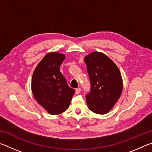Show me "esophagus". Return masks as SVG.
<instances>
[{"instance_id":"34e87169","label":"esophagus","mask_w":152,"mask_h":152,"mask_svg":"<svg viewBox=\"0 0 152 152\" xmlns=\"http://www.w3.org/2000/svg\"><path fill=\"white\" fill-rule=\"evenodd\" d=\"M81 91V88H77L75 89V94H79V93Z\"/></svg>"}]
</instances>
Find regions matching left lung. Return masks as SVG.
Listing matches in <instances>:
<instances>
[{"mask_svg": "<svg viewBox=\"0 0 152 152\" xmlns=\"http://www.w3.org/2000/svg\"><path fill=\"white\" fill-rule=\"evenodd\" d=\"M84 61L91 83V90L86 95L88 108L95 113H107L121 96L123 81L120 71L102 53L93 52Z\"/></svg>", "mask_w": 152, "mask_h": 152, "instance_id": "left-lung-1", "label": "left lung"}]
</instances>
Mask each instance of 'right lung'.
<instances>
[{"label": "right lung", "instance_id": "add662e5", "mask_svg": "<svg viewBox=\"0 0 152 152\" xmlns=\"http://www.w3.org/2000/svg\"><path fill=\"white\" fill-rule=\"evenodd\" d=\"M65 58V55L61 53H48L37 66L32 77L34 99L51 115L67 110L75 93L60 72V65Z\"/></svg>", "mask_w": 152, "mask_h": 152}]
</instances>
